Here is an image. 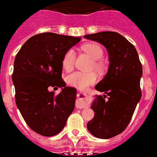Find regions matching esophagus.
Segmentation results:
<instances>
[{
	"label": "esophagus",
	"mask_w": 157,
	"mask_h": 157,
	"mask_svg": "<svg viewBox=\"0 0 157 157\" xmlns=\"http://www.w3.org/2000/svg\"><path fill=\"white\" fill-rule=\"evenodd\" d=\"M77 96L79 97V100L76 101V108L83 109V108L86 107L87 106V104H86V99L88 98L87 94H83L81 92H78L77 93Z\"/></svg>",
	"instance_id": "obj_1"
}]
</instances>
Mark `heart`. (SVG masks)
Returning a JSON list of instances; mask_svg holds the SVG:
<instances>
[{
  "instance_id": "heart-1",
  "label": "heart",
  "mask_w": 157,
  "mask_h": 157,
  "mask_svg": "<svg viewBox=\"0 0 157 157\" xmlns=\"http://www.w3.org/2000/svg\"><path fill=\"white\" fill-rule=\"evenodd\" d=\"M82 49L92 58L95 59L94 67L101 69L102 67V62L100 60L103 56V50L100 45L94 43H86L82 46ZM75 52L73 49H69L66 52L62 59V66L65 71H71L74 67ZM98 80V76L95 72H83L80 71L72 72L67 77V83L71 86L79 90H86L90 85H93Z\"/></svg>"
}]
</instances>
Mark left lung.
<instances>
[{
	"label": "left lung",
	"instance_id": "obj_1",
	"mask_svg": "<svg viewBox=\"0 0 157 157\" xmlns=\"http://www.w3.org/2000/svg\"><path fill=\"white\" fill-rule=\"evenodd\" d=\"M84 37L101 43L109 59L107 73L95 86L105 95L94 100L91 108L95 114L87 128L97 138H112L127 128L140 100L142 64L133 44L118 33L104 31Z\"/></svg>",
	"mask_w": 157,
	"mask_h": 157
}]
</instances>
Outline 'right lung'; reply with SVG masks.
Listing matches in <instances>:
<instances>
[{
	"mask_svg": "<svg viewBox=\"0 0 157 157\" xmlns=\"http://www.w3.org/2000/svg\"><path fill=\"white\" fill-rule=\"evenodd\" d=\"M80 38L47 32L34 35L17 52L12 80L15 101L22 118L36 133L56 136L75 107L76 90L62 79V59ZM51 87H62L57 95Z\"/></svg>",
	"mask_w": 157,
	"mask_h": 157,
	"instance_id": "1",
	"label": "right lung"
}]
</instances>
